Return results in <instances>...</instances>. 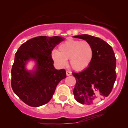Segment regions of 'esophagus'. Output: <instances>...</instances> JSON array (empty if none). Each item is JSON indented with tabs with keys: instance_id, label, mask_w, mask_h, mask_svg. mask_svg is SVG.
Returning <instances> with one entry per match:
<instances>
[{
	"instance_id": "esophagus-1",
	"label": "esophagus",
	"mask_w": 128,
	"mask_h": 128,
	"mask_svg": "<svg viewBox=\"0 0 128 128\" xmlns=\"http://www.w3.org/2000/svg\"><path fill=\"white\" fill-rule=\"evenodd\" d=\"M66 74H67V76L71 75L72 72L70 71H69V70H67V71H66Z\"/></svg>"
}]
</instances>
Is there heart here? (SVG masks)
<instances>
[{
	"instance_id": "1",
	"label": "heart",
	"mask_w": 128,
	"mask_h": 128,
	"mask_svg": "<svg viewBox=\"0 0 128 128\" xmlns=\"http://www.w3.org/2000/svg\"><path fill=\"white\" fill-rule=\"evenodd\" d=\"M58 50H54L52 57L55 62L61 67L70 64L74 70L80 71L87 68L93 56V49L91 44L86 41L69 39L59 46Z\"/></svg>"
}]
</instances>
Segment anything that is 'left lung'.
<instances>
[{"mask_svg": "<svg viewBox=\"0 0 128 128\" xmlns=\"http://www.w3.org/2000/svg\"><path fill=\"white\" fill-rule=\"evenodd\" d=\"M92 45L93 56L90 64L82 72L72 73L76 78L74 98L81 104L90 105L107 97L116 79V58L112 47L99 38L83 34L74 36Z\"/></svg>", "mask_w": 128, "mask_h": 128, "instance_id": "left-lung-1", "label": "left lung"}]
</instances>
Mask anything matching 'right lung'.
Returning <instances> with one entry per match:
<instances>
[{"mask_svg":"<svg viewBox=\"0 0 128 128\" xmlns=\"http://www.w3.org/2000/svg\"><path fill=\"white\" fill-rule=\"evenodd\" d=\"M64 40L61 36H39L22 44L15 54L11 69V86L26 105L38 107L50 100L58 83L66 78L64 69L55 68L52 52ZM36 62L34 71L25 66L29 60Z\"/></svg>","mask_w":128,"mask_h":128,"instance_id":"right-lung-1","label":"right lung"}]
</instances>
